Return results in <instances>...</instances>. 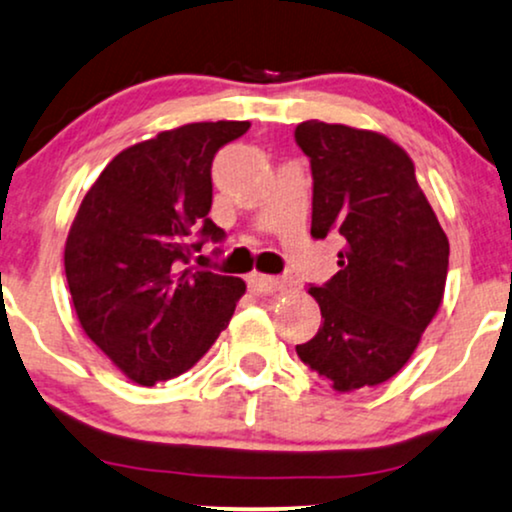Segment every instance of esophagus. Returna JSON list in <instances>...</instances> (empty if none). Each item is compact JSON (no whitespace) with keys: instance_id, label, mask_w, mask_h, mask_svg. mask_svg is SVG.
<instances>
[{"instance_id":"obj_1","label":"esophagus","mask_w":512,"mask_h":512,"mask_svg":"<svg viewBox=\"0 0 512 512\" xmlns=\"http://www.w3.org/2000/svg\"><path fill=\"white\" fill-rule=\"evenodd\" d=\"M249 285L263 294H273V292H285L287 280H282V277H273V275H263V273H251Z\"/></svg>"}]
</instances>
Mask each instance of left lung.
Masks as SVG:
<instances>
[{
    "instance_id": "obj_1",
    "label": "left lung",
    "mask_w": 512,
    "mask_h": 512,
    "mask_svg": "<svg viewBox=\"0 0 512 512\" xmlns=\"http://www.w3.org/2000/svg\"><path fill=\"white\" fill-rule=\"evenodd\" d=\"M296 144L311 159V235L337 237L339 273L311 287L323 323L296 353L334 391L391 380L437 315L449 237L415 180L413 159L375 130L304 121Z\"/></svg>"
}]
</instances>
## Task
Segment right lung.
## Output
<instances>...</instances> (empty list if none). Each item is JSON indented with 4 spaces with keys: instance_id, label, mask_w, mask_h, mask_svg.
I'll use <instances>...</instances> for the list:
<instances>
[{
    "instance_id": "add662e5",
    "label": "right lung",
    "mask_w": 512,
    "mask_h": 512,
    "mask_svg": "<svg viewBox=\"0 0 512 512\" xmlns=\"http://www.w3.org/2000/svg\"><path fill=\"white\" fill-rule=\"evenodd\" d=\"M249 121L187 123L123 149L75 213L63 249L82 332L132 382L154 387L199 363L230 323L246 285L182 268L223 239L208 218L211 163Z\"/></svg>"
}]
</instances>
